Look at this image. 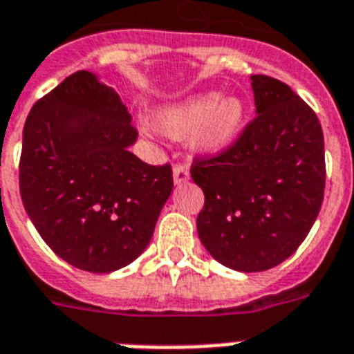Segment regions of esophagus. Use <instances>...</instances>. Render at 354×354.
Listing matches in <instances>:
<instances>
[{
    "mask_svg": "<svg viewBox=\"0 0 354 354\" xmlns=\"http://www.w3.org/2000/svg\"><path fill=\"white\" fill-rule=\"evenodd\" d=\"M172 176H174L176 185H183L185 182H189V169L185 165H176L172 171Z\"/></svg>",
    "mask_w": 354,
    "mask_h": 354,
    "instance_id": "1",
    "label": "esophagus"
}]
</instances>
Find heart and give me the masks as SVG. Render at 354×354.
Here are the masks:
<instances>
[{"instance_id":"obj_1","label":"heart","mask_w":354,"mask_h":354,"mask_svg":"<svg viewBox=\"0 0 354 354\" xmlns=\"http://www.w3.org/2000/svg\"><path fill=\"white\" fill-rule=\"evenodd\" d=\"M246 106L235 95L207 91L154 113L156 127L169 138L189 136L194 150L216 154L233 145L244 124Z\"/></svg>"}]
</instances>
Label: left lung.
I'll list each match as a JSON object with an SVG mask.
<instances>
[{"mask_svg": "<svg viewBox=\"0 0 354 354\" xmlns=\"http://www.w3.org/2000/svg\"><path fill=\"white\" fill-rule=\"evenodd\" d=\"M255 113L233 147L194 160L204 209L196 230L211 257L236 272H264L296 252L324 202V132L290 86L252 75Z\"/></svg>", "mask_w": 354, "mask_h": 354, "instance_id": "left-lung-1", "label": "left lung"}]
</instances>
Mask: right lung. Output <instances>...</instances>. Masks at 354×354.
<instances>
[{"label":"right lung","mask_w":354,"mask_h":354,"mask_svg":"<svg viewBox=\"0 0 354 354\" xmlns=\"http://www.w3.org/2000/svg\"><path fill=\"white\" fill-rule=\"evenodd\" d=\"M138 141L121 97L77 71L36 102L24 128L19 193L46 244L75 268L110 274L149 246L172 193L171 165L130 152Z\"/></svg>","instance_id":"1"}]
</instances>
